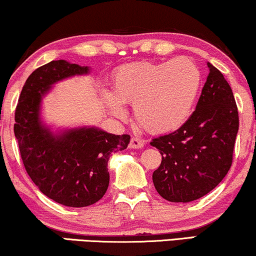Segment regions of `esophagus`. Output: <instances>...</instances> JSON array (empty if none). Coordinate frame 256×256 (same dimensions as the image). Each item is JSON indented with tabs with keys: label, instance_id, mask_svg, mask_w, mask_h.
Instances as JSON below:
<instances>
[{
	"label": "esophagus",
	"instance_id": "esophagus-1",
	"mask_svg": "<svg viewBox=\"0 0 256 256\" xmlns=\"http://www.w3.org/2000/svg\"><path fill=\"white\" fill-rule=\"evenodd\" d=\"M144 146V140L137 138V137H132L129 143V149H142Z\"/></svg>",
	"mask_w": 256,
	"mask_h": 256
}]
</instances>
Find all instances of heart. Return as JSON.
I'll return each mask as SVG.
<instances>
[{
	"instance_id": "heart-1",
	"label": "heart",
	"mask_w": 256,
	"mask_h": 256,
	"mask_svg": "<svg viewBox=\"0 0 256 256\" xmlns=\"http://www.w3.org/2000/svg\"><path fill=\"white\" fill-rule=\"evenodd\" d=\"M113 94L102 97L116 116H124L122 102L134 104V114L144 130L168 134L190 119L202 85L198 66L188 58L162 64L135 62L120 66L113 75Z\"/></svg>"
}]
</instances>
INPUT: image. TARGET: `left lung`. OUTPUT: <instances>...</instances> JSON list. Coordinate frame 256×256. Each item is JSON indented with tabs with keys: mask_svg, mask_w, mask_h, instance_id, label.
Returning a JSON list of instances; mask_svg holds the SVG:
<instances>
[{
	"mask_svg": "<svg viewBox=\"0 0 256 256\" xmlns=\"http://www.w3.org/2000/svg\"><path fill=\"white\" fill-rule=\"evenodd\" d=\"M196 110L178 130L151 140L162 162L152 174L156 190L170 202H192L214 190L232 165L239 116L234 96L216 66Z\"/></svg>",
	"mask_w": 256,
	"mask_h": 256,
	"instance_id": "8db88e82",
	"label": "left lung"
}]
</instances>
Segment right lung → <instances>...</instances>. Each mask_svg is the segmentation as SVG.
I'll list each match as a JSON object with an SVG mask.
<instances>
[{
    "instance_id": "obj_1",
    "label": "right lung",
    "mask_w": 256,
    "mask_h": 256,
    "mask_svg": "<svg viewBox=\"0 0 256 256\" xmlns=\"http://www.w3.org/2000/svg\"><path fill=\"white\" fill-rule=\"evenodd\" d=\"M88 72V66L66 60L40 66L25 82L14 112V136L30 178L47 198L72 208L91 206L105 195L110 154L124 150L130 140L129 135L91 126L54 132L42 122V102L52 86Z\"/></svg>"
}]
</instances>
